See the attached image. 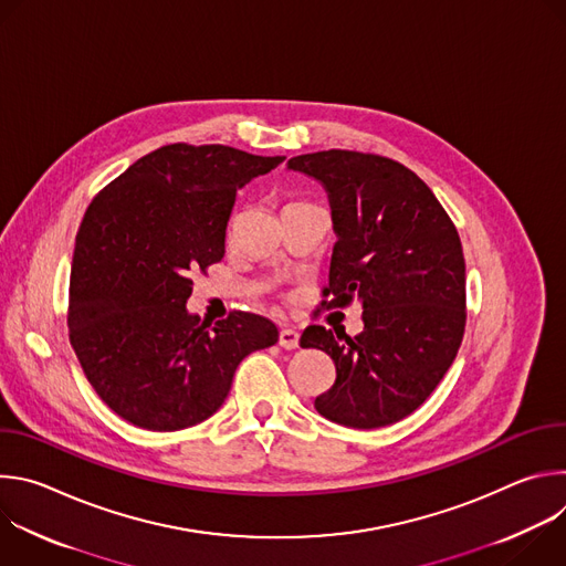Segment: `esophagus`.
<instances>
[{"label": "esophagus", "mask_w": 566, "mask_h": 566, "mask_svg": "<svg viewBox=\"0 0 566 566\" xmlns=\"http://www.w3.org/2000/svg\"><path fill=\"white\" fill-rule=\"evenodd\" d=\"M297 345H300V334L295 332V329H282L280 332V347L282 349H297Z\"/></svg>", "instance_id": "1"}]
</instances>
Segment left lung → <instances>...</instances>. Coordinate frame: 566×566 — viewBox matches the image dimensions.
Returning a JSON list of instances; mask_svg holds the SVG:
<instances>
[{"label": "left lung", "mask_w": 566, "mask_h": 566, "mask_svg": "<svg viewBox=\"0 0 566 566\" xmlns=\"http://www.w3.org/2000/svg\"><path fill=\"white\" fill-rule=\"evenodd\" d=\"M289 170L325 188L338 237L327 306L360 302L363 332L306 327L300 345L327 352L336 382L315 410L374 430L421 408L452 365L465 327V262L432 190L391 158L329 149L293 156ZM336 329V327H334Z\"/></svg>", "instance_id": "8db88e82"}]
</instances>
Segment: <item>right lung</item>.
<instances>
[{"label": "right lung", "mask_w": 566, "mask_h": 566, "mask_svg": "<svg viewBox=\"0 0 566 566\" xmlns=\"http://www.w3.org/2000/svg\"><path fill=\"white\" fill-rule=\"evenodd\" d=\"M284 156L228 145L158 147L90 203L75 234L69 340L92 387L136 428L175 432L212 417L249 354L277 343L269 317L201 322L192 277L226 253L237 190Z\"/></svg>", "instance_id": "right-lung-1"}]
</instances>
